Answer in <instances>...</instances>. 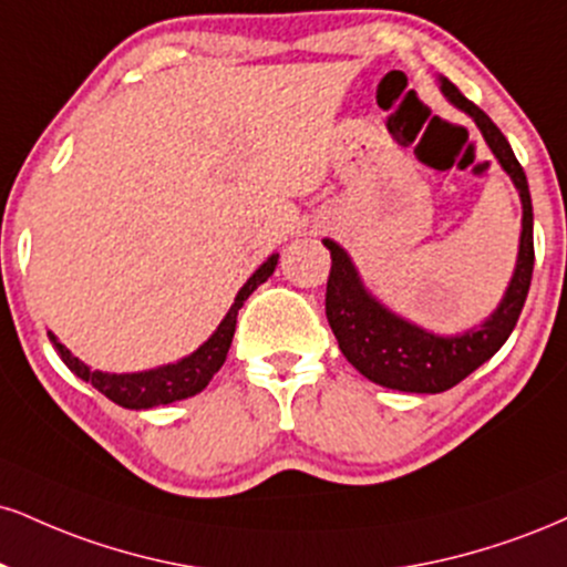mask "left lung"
<instances>
[{
  "label": "left lung",
  "instance_id": "1",
  "mask_svg": "<svg viewBox=\"0 0 567 567\" xmlns=\"http://www.w3.org/2000/svg\"><path fill=\"white\" fill-rule=\"evenodd\" d=\"M439 86L443 97L452 102L456 111L467 113L475 121L494 158L499 161L504 174L513 179L523 206L520 245H517L513 279H509L499 306L478 327H470L456 336H435L380 303L364 288L351 256L336 240L324 237L322 243L332 258L324 311L340 351L367 380L404 393L449 391L462 383L470 372L478 370L483 361L494 357L509 338V332L515 330L530 288V275H534V206H530L523 166L517 163L507 136L478 105H473L452 81L439 79Z\"/></svg>",
  "mask_w": 567,
  "mask_h": 567
}]
</instances>
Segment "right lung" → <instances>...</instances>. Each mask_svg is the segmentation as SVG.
<instances>
[{
    "mask_svg": "<svg viewBox=\"0 0 567 567\" xmlns=\"http://www.w3.org/2000/svg\"><path fill=\"white\" fill-rule=\"evenodd\" d=\"M279 261V254H271L266 261L258 266L254 275L248 277V282L237 290L235 303L229 306L227 317L218 322L206 343L200 349H195L189 357H184L174 364L155 367V370L145 372H100L86 367L79 357H73L71 351L60 343L54 332H47L52 340L54 351L60 353L63 364L71 370L76 378L84 380V383H92L102 395L113 401V404L124 409H153L163 404H174V401L189 399V395L200 393L203 388L210 383V378L221 370L224 359H227V351L231 346V338H235V324H237V311L243 309V303L248 301V296L254 292L258 285L266 282L271 275H275Z\"/></svg>",
    "mask_w": 567,
    "mask_h": 567,
    "instance_id": "add662e5",
    "label": "right lung"
}]
</instances>
